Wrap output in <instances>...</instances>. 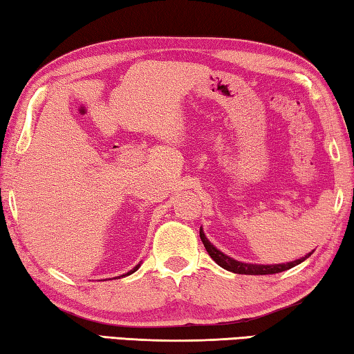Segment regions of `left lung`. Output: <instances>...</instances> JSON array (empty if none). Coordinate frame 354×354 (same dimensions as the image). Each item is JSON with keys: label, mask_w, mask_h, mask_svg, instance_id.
<instances>
[{"label": "left lung", "mask_w": 354, "mask_h": 354, "mask_svg": "<svg viewBox=\"0 0 354 354\" xmlns=\"http://www.w3.org/2000/svg\"><path fill=\"white\" fill-rule=\"evenodd\" d=\"M200 237H201L203 245H205V248L209 253V256H211L212 259L217 262L221 268H225V270L232 272V273H239V274H274V273L286 272V270H289V268L298 266V263H301L303 261H306L314 251L313 250L310 253L304 254L303 257H299V259H295L292 262L267 263V266H263V263H250V262H242V261L232 259V257L225 254L223 251H220L217 247H214V245L209 242V239L206 237L205 232H203L201 227H200Z\"/></svg>", "instance_id": "obj_1"}]
</instances>
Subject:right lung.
Listing matches in <instances>:
<instances>
[{
  "mask_svg": "<svg viewBox=\"0 0 354 354\" xmlns=\"http://www.w3.org/2000/svg\"><path fill=\"white\" fill-rule=\"evenodd\" d=\"M139 267H140V263H137V266L133 268V270H129L128 273H124V274H120V277H115V278H123V277H128V274H131V273H134V272L139 270Z\"/></svg>",
  "mask_w": 354,
  "mask_h": 354,
  "instance_id": "1",
  "label": "right lung"
}]
</instances>
